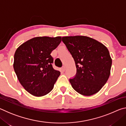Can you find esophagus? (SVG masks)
<instances>
[{
	"label": "esophagus",
	"mask_w": 126,
	"mask_h": 126,
	"mask_svg": "<svg viewBox=\"0 0 126 126\" xmlns=\"http://www.w3.org/2000/svg\"><path fill=\"white\" fill-rule=\"evenodd\" d=\"M62 70L63 71H65V66H63L62 68Z\"/></svg>",
	"instance_id": "esophagus-1"
}]
</instances>
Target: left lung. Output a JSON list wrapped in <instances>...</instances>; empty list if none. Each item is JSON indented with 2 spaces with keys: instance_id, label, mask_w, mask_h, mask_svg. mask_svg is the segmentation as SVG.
I'll list each match as a JSON object with an SVG mask.
<instances>
[{
  "instance_id": "obj_1",
  "label": "left lung",
  "mask_w": 126,
  "mask_h": 126,
  "mask_svg": "<svg viewBox=\"0 0 126 126\" xmlns=\"http://www.w3.org/2000/svg\"><path fill=\"white\" fill-rule=\"evenodd\" d=\"M62 41L75 62L76 74L69 79L73 88L86 96L97 93L110 75L112 59L108 49L86 36L64 37Z\"/></svg>"
}]
</instances>
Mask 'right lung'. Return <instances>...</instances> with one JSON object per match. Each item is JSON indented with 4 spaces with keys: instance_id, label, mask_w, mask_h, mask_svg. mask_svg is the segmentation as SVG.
<instances>
[{
    "instance_id": "right-lung-1",
    "label": "right lung",
    "mask_w": 126,
    "mask_h": 126,
    "mask_svg": "<svg viewBox=\"0 0 126 126\" xmlns=\"http://www.w3.org/2000/svg\"><path fill=\"white\" fill-rule=\"evenodd\" d=\"M61 41V37H35L16 50L14 71L22 86L31 94L43 96L53 89L61 72L53 69L50 53Z\"/></svg>"
}]
</instances>
